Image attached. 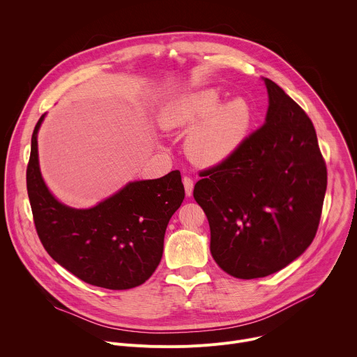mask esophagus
I'll return each instance as SVG.
<instances>
[{
  "instance_id": "34e87169",
  "label": "esophagus",
  "mask_w": 357,
  "mask_h": 357,
  "mask_svg": "<svg viewBox=\"0 0 357 357\" xmlns=\"http://www.w3.org/2000/svg\"><path fill=\"white\" fill-rule=\"evenodd\" d=\"M183 186H185V193L186 196H190L193 192V181L189 176H183Z\"/></svg>"
}]
</instances>
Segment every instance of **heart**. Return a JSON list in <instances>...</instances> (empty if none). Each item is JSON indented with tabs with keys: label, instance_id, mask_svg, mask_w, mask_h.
I'll use <instances>...</instances> for the list:
<instances>
[{
	"label": "heart",
	"instance_id": "1",
	"mask_svg": "<svg viewBox=\"0 0 357 357\" xmlns=\"http://www.w3.org/2000/svg\"><path fill=\"white\" fill-rule=\"evenodd\" d=\"M223 103L222 93L200 89L172 98L161 113L167 130L191 128L188 154L199 165L213 167L230 158L241 145L252 123V110L243 98Z\"/></svg>",
	"mask_w": 357,
	"mask_h": 357
}]
</instances>
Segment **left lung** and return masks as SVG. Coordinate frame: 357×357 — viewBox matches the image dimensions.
Returning <instances> with one entry per match:
<instances>
[{
	"mask_svg": "<svg viewBox=\"0 0 357 357\" xmlns=\"http://www.w3.org/2000/svg\"><path fill=\"white\" fill-rule=\"evenodd\" d=\"M264 83L266 123L230 158L202 171L193 189L215 261L241 280L274 274L310 247L328 182L312 121L278 84Z\"/></svg>",
	"mask_w": 357,
	"mask_h": 357,
	"instance_id": "obj_1",
	"label": "left lung"
}]
</instances>
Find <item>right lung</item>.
Instances as JSON below:
<instances>
[{"mask_svg":"<svg viewBox=\"0 0 357 357\" xmlns=\"http://www.w3.org/2000/svg\"><path fill=\"white\" fill-rule=\"evenodd\" d=\"M43 119L32 134L26 188L45 250L90 285L130 289L144 284L162 259L167 226L185 197L181 172L130 182L90 209L66 206L40 174L38 131Z\"/></svg>","mask_w":357,"mask_h":357,"instance_id":"1","label":"right lung"}]
</instances>
